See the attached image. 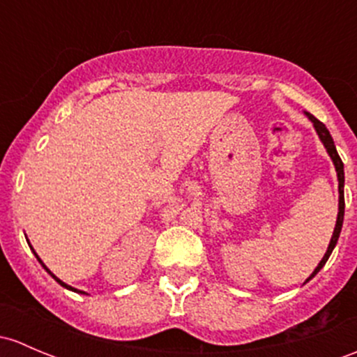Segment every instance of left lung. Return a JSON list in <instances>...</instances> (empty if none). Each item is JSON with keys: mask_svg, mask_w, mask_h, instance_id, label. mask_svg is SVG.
Here are the masks:
<instances>
[{"mask_svg": "<svg viewBox=\"0 0 357 357\" xmlns=\"http://www.w3.org/2000/svg\"><path fill=\"white\" fill-rule=\"evenodd\" d=\"M305 114L307 116V119H310V121L313 123V128H314V131H317L318 138H320V140H321L324 147L327 149V153L330 155V159H332L333 166H335L337 179H339V213H337V222H335V227H333V234H332V239H330V245L327 248V253L324 255V258H321V261H320V264H318V267L313 270V273H311V275L306 279V282H310V280L313 279V277L317 275V273L320 272L321 268H324V265L327 264L328 257H330V255H332V251H333V248H335L337 241H339L340 231H342L344 207H346V204H344V164H342V160H340L339 153H337V149H335V144H333L332 135H330V131L327 130V126H325L321 121H318V119L314 118L313 114H310V112H305Z\"/></svg>", "mask_w": 357, "mask_h": 357, "instance_id": "obj_1", "label": "left lung"}]
</instances>
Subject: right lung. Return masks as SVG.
Wrapping results in <instances>:
<instances>
[{
  "mask_svg": "<svg viewBox=\"0 0 357 357\" xmlns=\"http://www.w3.org/2000/svg\"><path fill=\"white\" fill-rule=\"evenodd\" d=\"M27 243H29V239H27ZM29 246H30V243H29ZM30 250H32V251H33V255H36V258H37V260H39V264H40V265H43V267H44V268H46V272H47V273H50V275L52 277V279H54V280H56V282H58V284H59V286H63V287H65V289H70V291H73V292H78V294H85V292H84V291H78V289L71 287V286H68V284H65V282H63V280H59V279H58V277H56V275H54V273H52V272H51V270H50V268H47V267H46V265H44V261H43V260H40V258H39V255H37V253H36V250H33V248H32V246H30Z\"/></svg>",
  "mask_w": 357,
  "mask_h": 357,
  "instance_id": "obj_1",
  "label": "right lung"
}]
</instances>
